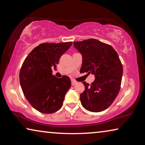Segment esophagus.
Listing matches in <instances>:
<instances>
[{
  "label": "esophagus",
  "instance_id": "esophagus-1",
  "mask_svg": "<svg viewBox=\"0 0 145 145\" xmlns=\"http://www.w3.org/2000/svg\"><path fill=\"white\" fill-rule=\"evenodd\" d=\"M76 84H77V82L75 81L74 80H72V86H74V85H75Z\"/></svg>",
  "mask_w": 145,
  "mask_h": 145
}]
</instances>
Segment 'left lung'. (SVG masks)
Wrapping results in <instances>:
<instances>
[{"mask_svg":"<svg viewBox=\"0 0 145 145\" xmlns=\"http://www.w3.org/2000/svg\"><path fill=\"white\" fill-rule=\"evenodd\" d=\"M73 46L82 57L80 72L95 75L91 84L83 82L80 95L83 107L91 112H101L111 105L121 86L123 67L119 56L111 45L95 39L75 41Z\"/></svg>","mask_w":145,"mask_h":145,"instance_id":"8db88e82","label":"left lung"}]
</instances>
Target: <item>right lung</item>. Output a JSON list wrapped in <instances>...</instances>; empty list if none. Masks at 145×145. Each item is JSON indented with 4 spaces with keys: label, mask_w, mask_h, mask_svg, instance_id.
<instances>
[{
    "label": "right lung",
    "mask_w": 145,
    "mask_h": 145,
    "mask_svg": "<svg viewBox=\"0 0 145 145\" xmlns=\"http://www.w3.org/2000/svg\"><path fill=\"white\" fill-rule=\"evenodd\" d=\"M72 42L41 43L27 56L20 72V82L26 99L39 112L51 114L62 107L66 93L71 87L67 75L57 78L52 68Z\"/></svg>",
    "instance_id": "right-lung-1"
}]
</instances>
